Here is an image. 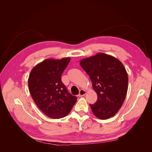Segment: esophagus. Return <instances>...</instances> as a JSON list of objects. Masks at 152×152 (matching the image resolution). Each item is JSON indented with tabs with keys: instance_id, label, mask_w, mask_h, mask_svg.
<instances>
[{
	"instance_id": "1",
	"label": "esophagus",
	"mask_w": 152,
	"mask_h": 152,
	"mask_svg": "<svg viewBox=\"0 0 152 152\" xmlns=\"http://www.w3.org/2000/svg\"><path fill=\"white\" fill-rule=\"evenodd\" d=\"M86 94V91H84V89H80V91H79V95H78V96H79V97H82V96H84Z\"/></svg>"
}]
</instances>
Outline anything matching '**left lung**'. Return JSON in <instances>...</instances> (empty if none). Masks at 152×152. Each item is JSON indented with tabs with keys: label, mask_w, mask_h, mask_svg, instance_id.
Here are the masks:
<instances>
[{
	"label": "left lung",
	"mask_w": 152,
	"mask_h": 152,
	"mask_svg": "<svg viewBox=\"0 0 152 152\" xmlns=\"http://www.w3.org/2000/svg\"><path fill=\"white\" fill-rule=\"evenodd\" d=\"M93 82L98 99L89 104L98 118L113 117L122 106L128 89V76L125 67L118 59L102 53L82 59L80 62Z\"/></svg>",
	"instance_id": "obj_1"
}]
</instances>
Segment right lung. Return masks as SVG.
<instances>
[{
    "instance_id": "obj_1",
    "label": "right lung",
    "mask_w": 152,
    "mask_h": 152,
    "mask_svg": "<svg viewBox=\"0 0 152 152\" xmlns=\"http://www.w3.org/2000/svg\"><path fill=\"white\" fill-rule=\"evenodd\" d=\"M70 61L47 59L32 69L28 78L30 93L34 102L45 115L61 118L70 112L77 98L68 91L61 82V75Z\"/></svg>"
}]
</instances>
